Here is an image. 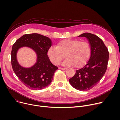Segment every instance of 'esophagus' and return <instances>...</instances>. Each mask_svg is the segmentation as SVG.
Wrapping results in <instances>:
<instances>
[{
    "label": "esophagus",
    "instance_id": "esophagus-1",
    "mask_svg": "<svg viewBox=\"0 0 120 120\" xmlns=\"http://www.w3.org/2000/svg\"><path fill=\"white\" fill-rule=\"evenodd\" d=\"M59 68L60 69V70H67L66 68H60V67H59Z\"/></svg>",
    "mask_w": 120,
    "mask_h": 120
}]
</instances>
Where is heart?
<instances>
[{"mask_svg": "<svg viewBox=\"0 0 120 120\" xmlns=\"http://www.w3.org/2000/svg\"><path fill=\"white\" fill-rule=\"evenodd\" d=\"M90 55L91 47L89 43L71 39L63 40L56 47H51L48 50V55L53 64L59 65L66 56L67 58L62 62V65H74L76 68L86 65Z\"/></svg>", "mask_w": 120, "mask_h": 120, "instance_id": "b5f03b06", "label": "heart"}]
</instances>
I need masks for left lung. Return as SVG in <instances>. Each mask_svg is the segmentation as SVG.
I'll return each mask as SVG.
<instances>
[{
  "instance_id": "left-lung-1",
  "label": "left lung",
  "mask_w": 120,
  "mask_h": 120,
  "mask_svg": "<svg viewBox=\"0 0 120 120\" xmlns=\"http://www.w3.org/2000/svg\"><path fill=\"white\" fill-rule=\"evenodd\" d=\"M78 37H85L89 41L91 55L86 64L77 70L69 82L75 89L86 91L96 86L103 77L108 67L109 52L103 40L97 35L86 33Z\"/></svg>"
}]
</instances>
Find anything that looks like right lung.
<instances>
[{"label":"right lung","instance_id":"obj_1","mask_svg":"<svg viewBox=\"0 0 120 120\" xmlns=\"http://www.w3.org/2000/svg\"><path fill=\"white\" fill-rule=\"evenodd\" d=\"M52 45L49 37L38 34H24L18 39L12 46L11 63L13 71L21 82L30 89L40 90L48 86L53 79L58 68L50 61L48 50ZM27 46L33 49L37 55L36 64L30 68L20 66L17 60L18 49Z\"/></svg>","mask_w":120,"mask_h":120}]
</instances>
